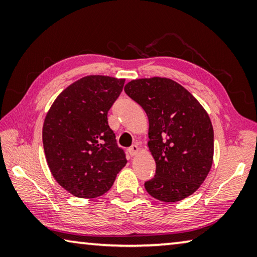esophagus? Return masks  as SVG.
<instances>
[{"label": "esophagus", "mask_w": 257, "mask_h": 257, "mask_svg": "<svg viewBox=\"0 0 257 257\" xmlns=\"http://www.w3.org/2000/svg\"><path fill=\"white\" fill-rule=\"evenodd\" d=\"M138 151H139V149H138V146L137 145H132L128 149V152H129V154L132 155V156H135L136 155L137 153H138Z\"/></svg>", "instance_id": "esophagus-1"}]
</instances>
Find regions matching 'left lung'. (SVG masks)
Here are the masks:
<instances>
[{
	"mask_svg": "<svg viewBox=\"0 0 257 257\" xmlns=\"http://www.w3.org/2000/svg\"><path fill=\"white\" fill-rule=\"evenodd\" d=\"M124 92L149 116V147L156 170L145 182L147 193L165 203L188 197L212 167L214 133L210 116L188 90L168 78L132 80Z\"/></svg>",
	"mask_w": 257,
	"mask_h": 257,
	"instance_id": "8db88e82",
	"label": "left lung"
}]
</instances>
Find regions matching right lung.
I'll return each mask as SVG.
<instances>
[{
    "instance_id": "obj_1",
    "label": "right lung",
    "mask_w": 257,
    "mask_h": 257,
    "mask_svg": "<svg viewBox=\"0 0 257 257\" xmlns=\"http://www.w3.org/2000/svg\"><path fill=\"white\" fill-rule=\"evenodd\" d=\"M124 79L87 76L61 93L43 125V145L58 184L80 198L105 194L125 163L107 122Z\"/></svg>"
}]
</instances>
